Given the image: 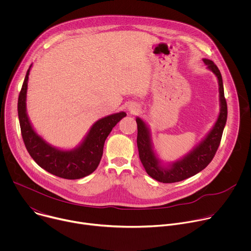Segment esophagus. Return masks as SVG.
I'll return each instance as SVG.
<instances>
[{
  "mask_svg": "<svg viewBox=\"0 0 251 251\" xmlns=\"http://www.w3.org/2000/svg\"><path fill=\"white\" fill-rule=\"evenodd\" d=\"M130 110H131V112H132V113H136V112L139 110V107H137V106L133 105V106H131V107H130Z\"/></svg>",
  "mask_w": 251,
  "mask_h": 251,
  "instance_id": "esophagus-1",
  "label": "esophagus"
}]
</instances>
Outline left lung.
<instances>
[{"mask_svg": "<svg viewBox=\"0 0 251 251\" xmlns=\"http://www.w3.org/2000/svg\"><path fill=\"white\" fill-rule=\"evenodd\" d=\"M203 62L219 79L221 113L210 133L192 153L186 156L183 160L172 164L170 169L162 168L153 152L149 131L145 123L140 118L136 119L138 128L137 146L141 163L144 166L147 174L158 182L171 184L184 181L186 178L195 176L211 162L221 144L223 132L227 119V104L225 97L223 77L219 67L213 63V61L203 59Z\"/></svg>", "mask_w": 251, "mask_h": 251, "instance_id": "1", "label": "left lung"}]
</instances>
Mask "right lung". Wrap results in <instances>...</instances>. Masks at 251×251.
Here are the masks:
<instances>
[{
    "mask_svg": "<svg viewBox=\"0 0 251 251\" xmlns=\"http://www.w3.org/2000/svg\"><path fill=\"white\" fill-rule=\"evenodd\" d=\"M29 68L26 71L18 100L21 133L28 154L41 168L62 178L76 180L90 175L100 163L106 138L112 128L126 116V113L119 112L98 120L77 149L73 151L57 150L35 133L28 121L25 112V94Z\"/></svg>",
    "mask_w": 251,
    "mask_h": 251,
    "instance_id": "add662e5",
    "label": "right lung"
}]
</instances>
